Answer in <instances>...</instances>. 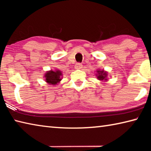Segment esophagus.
<instances>
[{
	"label": "esophagus",
	"mask_w": 151,
	"mask_h": 151,
	"mask_svg": "<svg viewBox=\"0 0 151 151\" xmlns=\"http://www.w3.org/2000/svg\"><path fill=\"white\" fill-rule=\"evenodd\" d=\"M75 67V68H76V69H81V68H82V67H83V65L80 63H78L76 64Z\"/></svg>",
	"instance_id": "esophagus-1"
}]
</instances>
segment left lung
Returning <instances> with one entry per match:
<instances>
[{
  "instance_id": "1",
  "label": "left lung",
  "mask_w": 151,
  "mask_h": 151,
  "mask_svg": "<svg viewBox=\"0 0 151 151\" xmlns=\"http://www.w3.org/2000/svg\"><path fill=\"white\" fill-rule=\"evenodd\" d=\"M97 73H98V75H96V76L99 80H107V79H106L107 76V74L106 72H104V70H97Z\"/></svg>"
}]
</instances>
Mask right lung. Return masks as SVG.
Returning <instances> with one entry per match:
<instances>
[{"mask_svg": "<svg viewBox=\"0 0 151 151\" xmlns=\"http://www.w3.org/2000/svg\"><path fill=\"white\" fill-rule=\"evenodd\" d=\"M61 75H62V73L59 70H57L56 71H48L45 76L46 78V82L51 84V85H55L61 81Z\"/></svg>", "mask_w": 151, "mask_h": 151, "instance_id": "add662e5", "label": "right lung"}]
</instances>
